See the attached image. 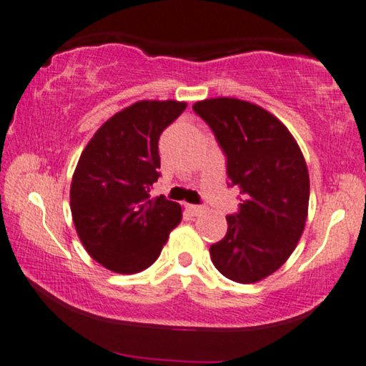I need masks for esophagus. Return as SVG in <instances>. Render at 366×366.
Instances as JSON below:
<instances>
[{"label":"esophagus","mask_w":366,"mask_h":366,"mask_svg":"<svg viewBox=\"0 0 366 366\" xmlns=\"http://www.w3.org/2000/svg\"><path fill=\"white\" fill-rule=\"evenodd\" d=\"M187 209L192 216H201L204 213L203 206H198V204H187Z\"/></svg>","instance_id":"esophagus-1"}]
</instances>
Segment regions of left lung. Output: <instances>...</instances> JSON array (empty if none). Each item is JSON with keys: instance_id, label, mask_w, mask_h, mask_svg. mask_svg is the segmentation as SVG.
<instances>
[{"instance_id": "obj_1", "label": "left lung", "mask_w": 366, "mask_h": 366, "mask_svg": "<svg viewBox=\"0 0 366 366\" xmlns=\"http://www.w3.org/2000/svg\"><path fill=\"white\" fill-rule=\"evenodd\" d=\"M193 110L216 135L242 201L239 213L226 216L227 232L209 247L211 261L234 282H259L287 261L304 232L310 196L305 158L287 127L256 104L216 97Z\"/></svg>"}]
</instances>
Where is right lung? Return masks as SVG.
I'll return each instance as SVG.
<instances>
[{
	"label": "right lung",
	"instance_id": "obj_1",
	"mask_svg": "<svg viewBox=\"0 0 366 366\" xmlns=\"http://www.w3.org/2000/svg\"><path fill=\"white\" fill-rule=\"evenodd\" d=\"M184 109L178 100H139L105 122L79 158L72 221L89 256L109 271H145L182 221V206L150 192L160 177L158 139Z\"/></svg>",
	"mask_w": 366,
	"mask_h": 366
}]
</instances>
